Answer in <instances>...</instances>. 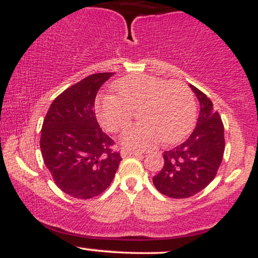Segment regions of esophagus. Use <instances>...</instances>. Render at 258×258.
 <instances>
[{
	"instance_id": "1",
	"label": "esophagus",
	"mask_w": 258,
	"mask_h": 258,
	"mask_svg": "<svg viewBox=\"0 0 258 258\" xmlns=\"http://www.w3.org/2000/svg\"><path fill=\"white\" fill-rule=\"evenodd\" d=\"M139 156V158H143V153H139V152H127V150H122L121 152V156L122 158H127V156Z\"/></svg>"
}]
</instances>
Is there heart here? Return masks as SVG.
<instances>
[{
  "label": "heart",
  "mask_w": 258,
  "mask_h": 258,
  "mask_svg": "<svg viewBox=\"0 0 258 258\" xmlns=\"http://www.w3.org/2000/svg\"><path fill=\"white\" fill-rule=\"evenodd\" d=\"M116 94H104L97 102L99 122L109 132H119L131 122L139 109L143 120L126 128L121 146L130 150H146L159 141L172 143L190 130L197 114L193 92L185 84L147 75L126 76L114 84Z\"/></svg>",
  "instance_id": "obj_1"
}]
</instances>
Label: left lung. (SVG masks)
<instances>
[{
    "label": "left lung",
    "mask_w": 258,
    "mask_h": 258,
    "mask_svg": "<svg viewBox=\"0 0 258 258\" xmlns=\"http://www.w3.org/2000/svg\"><path fill=\"white\" fill-rule=\"evenodd\" d=\"M190 88L200 103L197 126L188 139L164 153V166L153 177L160 193L173 199L193 197L212 182L226 146L220 114L205 93Z\"/></svg>",
    "instance_id": "left-lung-1"
}]
</instances>
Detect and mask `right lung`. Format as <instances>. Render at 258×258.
Masks as SVG:
<instances>
[{"instance_id":"add662e5","label":"right lung","mask_w":258,"mask_h":258,"mask_svg":"<svg viewBox=\"0 0 258 258\" xmlns=\"http://www.w3.org/2000/svg\"><path fill=\"white\" fill-rule=\"evenodd\" d=\"M112 73L87 76L53 100L43 120L40 148L53 180L65 194L92 199L110 185L121 159L93 110L97 92Z\"/></svg>"}]
</instances>
